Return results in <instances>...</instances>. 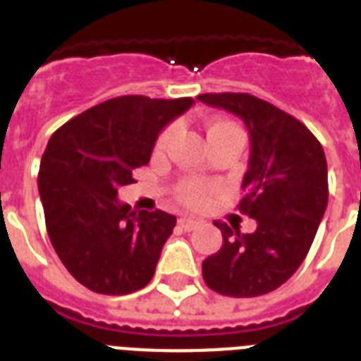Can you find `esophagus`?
Segmentation results:
<instances>
[{"label": "esophagus", "instance_id": "34e87169", "mask_svg": "<svg viewBox=\"0 0 361 361\" xmlns=\"http://www.w3.org/2000/svg\"><path fill=\"white\" fill-rule=\"evenodd\" d=\"M178 225H180L183 231L191 232V231H197L198 226H200V221L192 219V217H181V219L178 221Z\"/></svg>", "mask_w": 361, "mask_h": 361}]
</instances>
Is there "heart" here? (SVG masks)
<instances>
[{"label": "heart", "mask_w": 361, "mask_h": 361, "mask_svg": "<svg viewBox=\"0 0 361 361\" xmlns=\"http://www.w3.org/2000/svg\"><path fill=\"white\" fill-rule=\"evenodd\" d=\"M172 127H166V129L159 135L157 142H155V149L161 152L164 149V146L169 144L170 136H172ZM206 135H208V140L215 138V136L221 135H238L243 138V130L238 127L234 121L228 120H214L209 121L208 127H206ZM208 185H204L200 181H183L180 187H178V191H176V197L180 200L181 204H185L189 208H200L204 202H206V198H208Z\"/></svg>", "instance_id": "b5f03b06"}]
</instances>
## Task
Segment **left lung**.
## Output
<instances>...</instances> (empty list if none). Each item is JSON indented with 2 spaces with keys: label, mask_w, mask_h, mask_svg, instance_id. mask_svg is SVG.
I'll use <instances>...</instances> for the list:
<instances>
[{
  "label": "left lung",
  "mask_w": 361,
  "mask_h": 361,
  "mask_svg": "<svg viewBox=\"0 0 361 361\" xmlns=\"http://www.w3.org/2000/svg\"><path fill=\"white\" fill-rule=\"evenodd\" d=\"M197 99L247 125L251 155L238 209L257 221L252 234L215 223L223 245L202 262L204 281L223 296H262L290 279L311 249L328 206L324 149L302 121L255 95L204 93Z\"/></svg>",
  "instance_id": "8db88e82"
}]
</instances>
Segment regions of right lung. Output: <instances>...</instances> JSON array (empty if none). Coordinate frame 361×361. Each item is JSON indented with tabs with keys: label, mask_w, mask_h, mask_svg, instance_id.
<instances>
[{
	"label": "right lung",
	"mask_w": 361,
	"mask_h": 361,
	"mask_svg": "<svg viewBox=\"0 0 361 361\" xmlns=\"http://www.w3.org/2000/svg\"><path fill=\"white\" fill-rule=\"evenodd\" d=\"M192 103L123 95L50 136L37 180L48 236L67 271L90 290L121 296L152 281L176 217L135 212L118 200V189L135 183L159 133Z\"/></svg>",
	"instance_id": "1"
}]
</instances>
